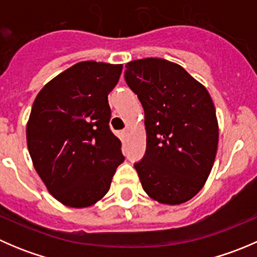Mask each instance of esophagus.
Returning <instances> with one entry per match:
<instances>
[{"label":"esophagus","instance_id":"obj_1","mask_svg":"<svg viewBox=\"0 0 257 257\" xmlns=\"http://www.w3.org/2000/svg\"><path fill=\"white\" fill-rule=\"evenodd\" d=\"M129 132H131V131H129V129H125V131L121 132V134H123V137H125V138H126V137L129 136Z\"/></svg>","mask_w":257,"mask_h":257}]
</instances>
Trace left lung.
<instances>
[{
	"label": "left lung",
	"mask_w": 257,
	"mask_h": 257,
	"mask_svg": "<svg viewBox=\"0 0 257 257\" xmlns=\"http://www.w3.org/2000/svg\"><path fill=\"white\" fill-rule=\"evenodd\" d=\"M126 84L145 113L147 150L137 169L144 191L179 205L205 185L219 143V124L208 89L174 62L143 58L125 64Z\"/></svg>",
	"instance_id": "obj_1"
}]
</instances>
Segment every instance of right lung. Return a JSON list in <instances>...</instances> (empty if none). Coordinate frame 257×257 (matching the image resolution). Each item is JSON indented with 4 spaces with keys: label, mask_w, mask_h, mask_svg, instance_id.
<instances>
[{
    "label": "right lung",
    "mask_w": 257,
    "mask_h": 257,
    "mask_svg": "<svg viewBox=\"0 0 257 257\" xmlns=\"http://www.w3.org/2000/svg\"><path fill=\"white\" fill-rule=\"evenodd\" d=\"M121 69L79 62L49 80L33 102L26 128L33 167L51 195L69 208L99 201L124 162L108 104Z\"/></svg>",
    "instance_id": "add662e5"
}]
</instances>
